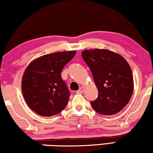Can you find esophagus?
Here are the masks:
<instances>
[{
    "label": "esophagus",
    "instance_id": "34e87169",
    "mask_svg": "<svg viewBox=\"0 0 153 153\" xmlns=\"http://www.w3.org/2000/svg\"><path fill=\"white\" fill-rule=\"evenodd\" d=\"M83 92H84V88L83 87H81L79 89V90H77L76 93H77V94H81V93H83Z\"/></svg>",
    "mask_w": 153,
    "mask_h": 153
}]
</instances>
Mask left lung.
Listing matches in <instances>:
<instances>
[{"mask_svg":"<svg viewBox=\"0 0 153 153\" xmlns=\"http://www.w3.org/2000/svg\"><path fill=\"white\" fill-rule=\"evenodd\" d=\"M82 58L91 70L98 89L93 109L104 115H113L129 102L134 88L129 64L121 55L108 50H85Z\"/></svg>","mask_w":153,"mask_h":153,"instance_id":"obj_1","label":"left lung"}]
</instances>
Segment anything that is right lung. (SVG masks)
Returning a JSON list of instances; mask_svg holds the SVG:
<instances>
[{
  "label": "right lung",
  "instance_id": "obj_1",
  "mask_svg": "<svg viewBox=\"0 0 153 153\" xmlns=\"http://www.w3.org/2000/svg\"><path fill=\"white\" fill-rule=\"evenodd\" d=\"M75 54L76 51L46 54L35 59L26 68L22 92L28 106L36 114L51 117L68 105L70 92L61 74Z\"/></svg>",
  "mask_w": 153,
  "mask_h": 153
}]
</instances>
